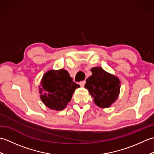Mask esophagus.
<instances>
[{"mask_svg": "<svg viewBox=\"0 0 154 154\" xmlns=\"http://www.w3.org/2000/svg\"><path fill=\"white\" fill-rule=\"evenodd\" d=\"M85 81H80L79 82V85L81 87H83L85 86Z\"/></svg>", "mask_w": 154, "mask_h": 154, "instance_id": "esophagus-1", "label": "esophagus"}]
</instances>
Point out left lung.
<instances>
[{"mask_svg":"<svg viewBox=\"0 0 154 154\" xmlns=\"http://www.w3.org/2000/svg\"><path fill=\"white\" fill-rule=\"evenodd\" d=\"M91 72L92 75L87 79L85 87L98 106L109 107L119 97L120 89L119 78L99 67L91 69Z\"/></svg>","mask_w":154,"mask_h":154,"instance_id":"obj_1","label":"left lung"}]
</instances>
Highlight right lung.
<instances>
[{
  "label": "right lung",
  "instance_id": "1",
  "mask_svg": "<svg viewBox=\"0 0 154 154\" xmlns=\"http://www.w3.org/2000/svg\"><path fill=\"white\" fill-rule=\"evenodd\" d=\"M80 86L73 81L67 71L50 70L44 74L40 86V98L52 110H61L71 100L75 90Z\"/></svg>",
  "mask_w": 154,
  "mask_h": 154
}]
</instances>
